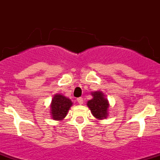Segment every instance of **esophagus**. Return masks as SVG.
<instances>
[{
  "label": "esophagus",
  "mask_w": 160,
  "mask_h": 160,
  "mask_svg": "<svg viewBox=\"0 0 160 160\" xmlns=\"http://www.w3.org/2000/svg\"><path fill=\"white\" fill-rule=\"evenodd\" d=\"M77 101H78V102L80 104H82V103H83V99H82V98H81V97L78 98V99H77Z\"/></svg>",
  "instance_id": "1"
}]
</instances>
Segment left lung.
I'll return each mask as SVG.
<instances>
[{"label": "left lung", "mask_w": 160, "mask_h": 160, "mask_svg": "<svg viewBox=\"0 0 160 160\" xmlns=\"http://www.w3.org/2000/svg\"><path fill=\"white\" fill-rule=\"evenodd\" d=\"M92 98L87 102V106L96 119L103 120L108 116L109 102L104 93L101 91L92 92Z\"/></svg>", "instance_id": "1"}]
</instances>
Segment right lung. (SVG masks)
<instances>
[{
  "instance_id": "add662e5",
  "label": "right lung",
  "mask_w": 160,
  "mask_h": 160,
  "mask_svg": "<svg viewBox=\"0 0 160 160\" xmlns=\"http://www.w3.org/2000/svg\"><path fill=\"white\" fill-rule=\"evenodd\" d=\"M71 99L61 94H56L53 96L51 103V116L54 120H62L67 115L70 108L72 106Z\"/></svg>"
}]
</instances>
